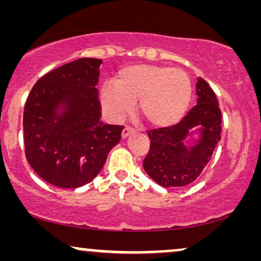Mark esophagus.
<instances>
[{
    "mask_svg": "<svg viewBox=\"0 0 261 261\" xmlns=\"http://www.w3.org/2000/svg\"><path fill=\"white\" fill-rule=\"evenodd\" d=\"M134 133V129L133 128H130V127H124L123 128V130H122V133H121V137H122V139H126L128 135H130V134H133Z\"/></svg>",
    "mask_w": 261,
    "mask_h": 261,
    "instance_id": "34e87169",
    "label": "esophagus"
}]
</instances>
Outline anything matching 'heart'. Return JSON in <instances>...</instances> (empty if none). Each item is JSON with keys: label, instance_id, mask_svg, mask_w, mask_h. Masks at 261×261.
I'll use <instances>...</instances> for the list:
<instances>
[{"label": "heart", "instance_id": "b5f03b06", "mask_svg": "<svg viewBox=\"0 0 261 261\" xmlns=\"http://www.w3.org/2000/svg\"><path fill=\"white\" fill-rule=\"evenodd\" d=\"M191 81L180 69L160 65H132L120 70L113 85L101 90V105L112 120L130 113L138 101V114L146 124L164 128L176 124L189 109Z\"/></svg>", "mask_w": 261, "mask_h": 261}]
</instances>
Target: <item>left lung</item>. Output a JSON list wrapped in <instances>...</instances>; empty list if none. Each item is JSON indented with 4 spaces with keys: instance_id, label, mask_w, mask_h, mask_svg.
<instances>
[{
    "instance_id": "8db88e82",
    "label": "left lung",
    "mask_w": 261,
    "mask_h": 261,
    "mask_svg": "<svg viewBox=\"0 0 261 261\" xmlns=\"http://www.w3.org/2000/svg\"><path fill=\"white\" fill-rule=\"evenodd\" d=\"M197 105L171 127L147 132L151 145L142 166L146 173L164 188H181L194 183L221 139V110L215 92L209 84L197 78ZM194 134L199 139L189 144Z\"/></svg>"
}]
</instances>
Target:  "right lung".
Returning <instances> with one entry per match:
<instances>
[{
  "label": "right lung",
  "mask_w": 261,
  "mask_h": 261,
  "mask_svg": "<svg viewBox=\"0 0 261 261\" xmlns=\"http://www.w3.org/2000/svg\"><path fill=\"white\" fill-rule=\"evenodd\" d=\"M101 59L81 58L41 77L23 110L26 158L55 187L76 189L99 173L123 126L101 122Z\"/></svg>",
  "instance_id": "obj_1"
}]
</instances>
